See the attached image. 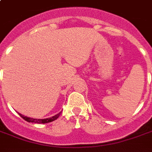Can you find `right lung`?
<instances>
[{
	"instance_id": "1",
	"label": "right lung",
	"mask_w": 152,
	"mask_h": 152,
	"mask_svg": "<svg viewBox=\"0 0 152 152\" xmlns=\"http://www.w3.org/2000/svg\"><path fill=\"white\" fill-rule=\"evenodd\" d=\"M61 112H60L59 113H57L56 115L53 116L52 118H46V119H34V118H27V117H25V116L22 115V114H20V116L23 119H24L25 121H27V122H33V123H38V124H45V123H49L51 122V121H53L56 119L58 118L60 115H61Z\"/></svg>"
}]
</instances>
